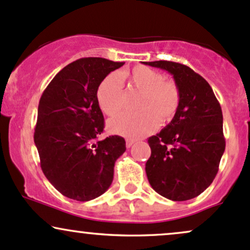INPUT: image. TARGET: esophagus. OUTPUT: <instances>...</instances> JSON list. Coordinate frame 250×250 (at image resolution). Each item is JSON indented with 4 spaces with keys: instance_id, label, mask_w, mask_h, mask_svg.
Here are the masks:
<instances>
[{
    "instance_id": "esophagus-1",
    "label": "esophagus",
    "mask_w": 250,
    "mask_h": 250,
    "mask_svg": "<svg viewBox=\"0 0 250 250\" xmlns=\"http://www.w3.org/2000/svg\"><path fill=\"white\" fill-rule=\"evenodd\" d=\"M134 144V140L132 139H126V147H131Z\"/></svg>"
}]
</instances>
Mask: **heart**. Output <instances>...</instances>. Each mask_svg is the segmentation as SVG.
<instances>
[{
  "mask_svg": "<svg viewBox=\"0 0 250 250\" xmlns=\"http://www.w3.org/2000/svg\"><path fill=\"white\" fill-rule=\"evenodd\" d=\"M122 77L128 86L142 92L137 113H122L108 122L112 133L138 139L167 123L177 113L181 104V91L175 80L165 79L163 73L147 66H136L124 71ZM97 100L107 116H114L124 107L125 94L116 73L106 75L97 88Z\"/></svg>",
  "mask_w": 250,
  "mask_h": 250,
  "instance_id": "b5f03b06",
  "label": "heart"
}]
</instances>
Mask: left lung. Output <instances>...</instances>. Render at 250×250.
<instances>
[{
    "label": "left lung",
    "instance_id": "left-lung-1",
    "mask_svg": "<svg viewBox=\"0 0 250 250\" xmlns=\"http://www.w3.org/2000/svg\"><path fill=\"white\" fill-rule=\"evenodd\" d=\"M144 63L169 72L181 91L173 119L147 139L148 183L171 201L191 200L212 183L226 148L221 105L208 81L186 64L164 60Z\"/></svg>",
    "mask_w": 250,
    "mask_h": 250
}]
</instances>
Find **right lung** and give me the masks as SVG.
I'll return each instance as SVG.
<instances>
[{"label":"right lung","mask_w":250,"mask_h":250,"mask_svg":"<svg viewBox=\"0 0 250 250\" xmlns=\"http://www.w3.org/2000/svg\"><path fill=\"white\" fill-rule=\"evenodd\" d=\"M125 62L83 58L67 64L41 95L34 143L44 176L59 192L86 202L103 195L113 181L114 163L125 139L98 140L105 127L97 88Z\"/></svg>","instance_id":"1"}]
</instances>
